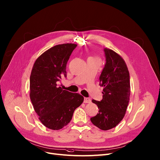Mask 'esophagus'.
<instances>
[{
  "label": "esophagus",
  "instance_id": "34e87169",
  "mask_svg": "<svg viewBox=\"0 0 160 160\" xmlns=\"http://www.w3.org/2000/svg\"><path fill=\"white\" fill-rule=\"evenodd\" d=\"M83 102L85 103H89L91 102V100L89 98H84V99H83Z\"/></svg>",
  "mask_w": 160,
  "mask_h": 160
}]
</instances>
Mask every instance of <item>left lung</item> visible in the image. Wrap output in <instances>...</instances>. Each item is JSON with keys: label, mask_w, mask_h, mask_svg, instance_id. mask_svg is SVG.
<instances>
[{"label": "left lung", "mask_w": 160, "mask_h": 160, "mask_svg": "<svg viewBox=\"0 0 160 160\" xmlns=\"http://www.w3.org/2000/svg\"><path fill=\"white\" fill-rule=\"evenodd\" d=\"M106 62L99 77L103 87V99H92L97 105L98 114L91 118L92 123L102 130L117 126L123 119L130 96L129 73L122 58L114 51L104 48Z\"/></svg>", "instance_id": "1"}]
</instances>
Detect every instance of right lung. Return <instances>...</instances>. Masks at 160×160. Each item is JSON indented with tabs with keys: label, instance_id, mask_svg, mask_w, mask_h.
Here are the masks:
<instances>
[{
	"label": "right lung",
	"instance_id": "right-lung-1",
	"mask_svg": "<svg viewBox=\"0 0 160 160\" xmlns=\"http://www.w3.org/2000/svg\"><path fill=\"white\" fill-rule=\"evenodd\" d=\"M77 46L66 43L52 47L38 58L31 71V102L40 121L51 129L66 126L83 101L80 94L63 90L57 85L66 77V64Z\"/></svg>",
	"mask_w": 160,
	"mask_h": 160
}]
</instances>
